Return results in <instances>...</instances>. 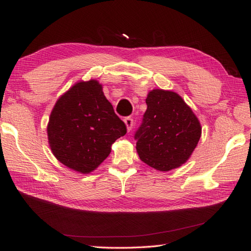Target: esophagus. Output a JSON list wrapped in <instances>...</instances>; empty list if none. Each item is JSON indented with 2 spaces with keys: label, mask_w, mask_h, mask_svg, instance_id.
<instances>
[{
  "label": "esophagus",
  "mask_w": 251,
  "mask_h": 251,
  "mask_svg": "<svg viewBox=\"0 0 251 251\" xmlns=\"http://www.w3.org/2000/svg\"><path fill=\"white\" fill-rule=\"evenodd\" d=\"M124 122L126 124V127H127V130H131L132 126H134V120H132V117H130V116L125 117Z\"/></svg>",
  "instance_id": "esophagus-1"
}]
</instances>
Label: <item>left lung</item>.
Segmentation results:
<instances>
[{
	"label": "left lung",
	"instance_id": "1",
	"mask_svg": "<svg viewBox=\"0 0 251 251\" xmlns=\"http://www.w3.org/2000/svg\"><path fill=\"white\" fill-rule=\"evenodd\" d=\"M146 102L147 111L135 134L139 157L161 172L177 168L188 161L199 143L200 122L174 92L153 89Z\"/></svg>",
	"mask_w": 251,
	"mask_h": 251
}]
</instances>
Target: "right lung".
<instances>
[{
    "instance_id": "right-lung-1",
    "label": "right lung",
    "mask_w": 251,
    "mask_h": 251,
    "mask_svg": "<svg viewBox=\"0 0 251 251\" xmlns=\"http://www.w3.org/2000/svg\"><path fill=\"white\" fill-rule=\"evenodd\" d=\"M125 123L115 114L101 85L79 82L58 99L47 134L58 161L86 174L109 156L111 146L126 134Z\"/></svg>"
}]
</instances>
